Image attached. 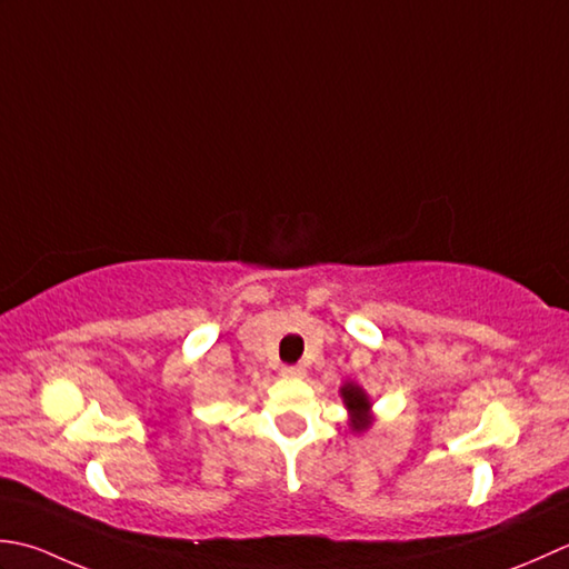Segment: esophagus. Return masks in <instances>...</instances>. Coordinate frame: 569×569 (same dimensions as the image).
<instances>
[{
	"mask_svg": "<svg viewBox=\"0 0 569 569\" xmlns=\"http://www.w3.org/2000/svg\"><path fill=\"white\" fill-rule=\"evenodd\" d=\"M282 376L284 378H301V376H305V366H284Z\"/></svg>",
	"mask_w": 569,
	"mask_h": 569,
	"instance_id": "34e87169",
	"label": "esophagus"
}]
</instances>
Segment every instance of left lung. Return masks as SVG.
<instances>
[{
	"mask_svg": "<svg viewBox=\"0 0 569 569\" xmlns=\"http://www.w3.org/2000/svg\"><path fill=\"white\" fill-rule=\"evenodd\" d=\"M341 398L346 402V408L351 410V427L356 432L366 430V427L370 425V415H368V408L370 402L366 398V392L356 386V382H346V386L341 388Z\"/></svg>",
	"mask_w": 569,
	"mask_h": 569,
	"instance_id": "obj_1",
	"label": "left lung"
}]
</instances>
